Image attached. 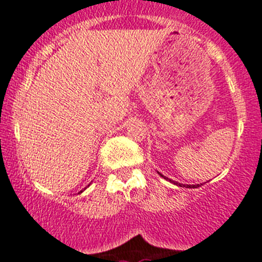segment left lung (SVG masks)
Masks as SVG:
<instances>
[{
	"instance_id": "8db88e82",
	"label": "left lung",
	"mask_w": 262,
	"mask_h": 262,
	"mask_svg": "<svg viewBox=\"0 0 262 262\" xmlns=\"http://www.w3.org/2000/svg\"><path fill=\"white\" fill-rule=\"evenodd\" d=\"M158 174L161 176V177H164V179H166V177H165V176H162L161 173H158ZM166 180H169V179H166ZM169 181H172V180H169ZM173 184H176V185H179V186H182V184H179V182H174V181H172ZM197 186L199 185H186V188H197Z\"/></svg>"
}]
</instances>
